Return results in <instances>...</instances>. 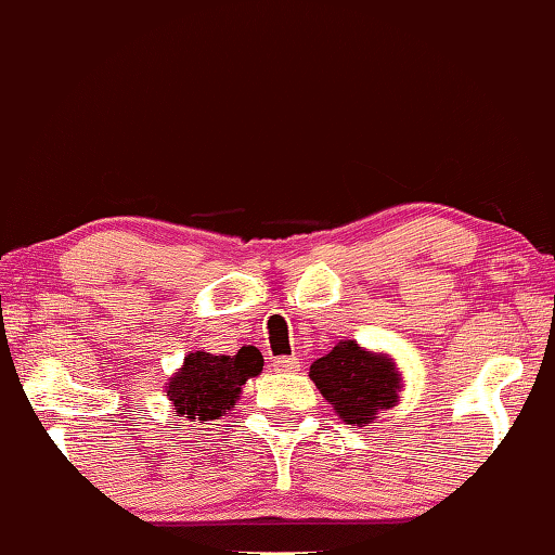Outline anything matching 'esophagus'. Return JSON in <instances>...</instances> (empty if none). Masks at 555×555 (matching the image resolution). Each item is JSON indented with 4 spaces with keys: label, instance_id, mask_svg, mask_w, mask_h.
Wrapping results in <instances>:
<instances>
[{
    "label": "esophagus",
    "instance_id": "34e87169",
    "mask_svg": "<svg viewBox=\"0 0 555 555\" xmlns=\"http://www.w3.org/2000/svg\"><path fill=\"white\" fill-rule=\"evenodd\" d=\"M299 359L296 357H276L274 361H271V366H274V371H279V374H292V371H299Z\"/></svg>",
    "mask_w": 555,
    "mask_h": 555
}]
</instances>
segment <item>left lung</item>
I'll list each match as a JSON object with an SVG mask.
<instances>
[{
    "label": "left lung",
    "instance_id": "left-lung-1",
    "mask_svg": "<svg viewBox=\"0 0 555 555\" xmlns=\"http://www.w3.org/2000/svg\"><path fill=\"white\" fill-rule=\"evenodd\" d=\"M311 382L346 424H374L399 401L401 374L393 359L366 351L357 341H338L311 363Z\"/></svg>",
    "mask_w": 555,
    "mask_h": 555
}]
</instances>
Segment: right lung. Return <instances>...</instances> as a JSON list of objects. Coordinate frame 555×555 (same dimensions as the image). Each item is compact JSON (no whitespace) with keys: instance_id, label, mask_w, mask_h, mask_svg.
Instances as JSON below:
<instances>
[{"instance_id":"add662e5","label":"right lung","mask_w":555,"mask_h":555,"mask_svg":"<svg viewBox=\"0 0 555 555\" xmlns=\"http://www.w3.org/2000/svg\"><path fill=\"white\" fill-rule=\"evenodd\" d=\"M263 357L254 346H242L236 357L194 351L169 378L167 396L186 421H214L236 406L242 386L259 376Z\"/></svg>"}]
</instances>
